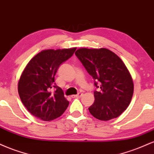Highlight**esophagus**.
Returning <instances> with one entry per match:
<instances>
[{
	"label": "esophagus",
	"instance_id": "obj_1",
	"mask_svg": "<svg viewBox=\"0 0 154 154\" xmlns=\"http://www.w3.org/2000/svg\"><path fill=\"white\" fill-rule=\"evenodd\" d=\"M82 93H77V95H72V98H80V97L82 96Z\"/></svg>",
	"mask_w": 154,
	"mask_h": 154
}]
</instances>
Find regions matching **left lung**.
Wrapping results in <instances>:
<instances>
[{
	"instance_id": "8db88e82",
	"label": "left lung",
	"mask_w": 154,
	"mask_h": 154,
	"mask_svg": "<svg viewBox=\"0 0 154 154\" xmlns=\"http://www.w3.org/2000/svg\"><path fill=\"white\" fill-rule=\"evenodd\" d=\"M75 55L98 88L89 109L96 119L108 121L118 117L130 105L134 85L128 68L117 55L106 48H79Z\"/></svg>"
}]
</instances>
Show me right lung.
Listing matches in <instances>:
<instances>
[{
  "label": "right lung",
  "instance_id": "1",
  "mask_svg": "<svg viewBox=\"0 0 154 154\" xmlns=\"http://www.w3.org/2000/svg\"><path fill=\"white\" fill-rule=\"evenodd\" d=\"M75 51L76 48L43 51L26 66L18 82V92L22 103L35 117L51 121L62 115L68 107L62 89L54 82L55 75ZM54 87L56 91L52 93Z\"/></svg>",
  "mask_w": 154,
  "mask_h": 154
}]
</instances>
